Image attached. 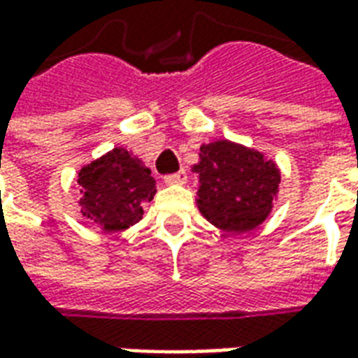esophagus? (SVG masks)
Returning <instances> with one entry per match:
<instances>
[{
    "mask_svg": "<svg viewBox=\"0 0 358 358\" xmlns=\"http://www.w3.org/2000/svg\"><path fill=\"white\" fill-rule=\"evenodd\" d=\"M164 182H166V184H186L187 172L182 169V171L174 172V174H169V176H164Z\"/></svg>",
    "mask_w": 358,
    "mask_h": 358,
    "instance_id": "1",
    "label": "esophagus"
}]
</instances>
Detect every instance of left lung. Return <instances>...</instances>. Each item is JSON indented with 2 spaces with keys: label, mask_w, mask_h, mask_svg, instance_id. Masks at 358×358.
I'll list each match as a JSON object with an SVG mask.
<instances>
[{
  "label": "left lung",
  "mask_w": 358,
  "mask_h": 358,
  "mask_svg": "<svg viewBox=\"0 0 358 358\" xmlns=\"http://www.w3.org/2000/svg\"><path fill=\"white\" fill-rule=\"evenodd\" d=\"M197 172V207L226 232H249L272 210L280 171L263 153L220 140L201 145Z\"/></svg>",
  "instance_id": "obj_1"
}]
</instances>
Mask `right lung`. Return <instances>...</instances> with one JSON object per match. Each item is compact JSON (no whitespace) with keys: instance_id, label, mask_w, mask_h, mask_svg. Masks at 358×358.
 <instances>
[{"instance_id":"right-lung-1","label":"right lung","mask_w":358,"mask_h":358,"mask_svg":"<svg viewBox=\"0 0 358 358\" xmlns=\"http://www.w3.org/2000/svg\"><path fill=\"white\" fill-rule=\"evenodd\" d=\"M84 217L105 232L126 230L143 215V205L155 195V178L130 151L115 148L78 172Z\"/></svg>"}]
</instances>
